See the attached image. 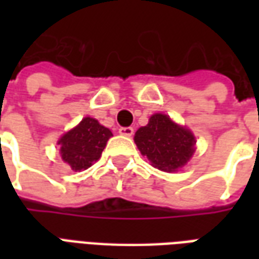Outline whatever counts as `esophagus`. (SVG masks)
I'll list each match as a JSON object with an SVG mask.
<instances>
[{"instance_id":"34e87169","label":"esophagus","mask_w":259,"mask_h":259,"mask_svg":"<svg viewBox=\"0 0 259 259\" xmlns=\"http://www.w3.org/2000/svg\"><path fill=\"white\" fill-rule=\"evenodd\" d=\"M119 133L122 136H126V137H130V136H133V133H135V129L133 127H120Z\"/></svg>"}]
</instances>
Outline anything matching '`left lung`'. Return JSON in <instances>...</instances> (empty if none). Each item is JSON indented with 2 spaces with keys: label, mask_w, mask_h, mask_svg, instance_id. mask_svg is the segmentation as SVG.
<instances>
[{
  "label": "left lung",
  "mask_w": 259,
  "mask_h": 259,
  "mask_svg": "<svg viewBox=\"0 0 259 259\" xmlns=\"http://www.w3.org/2000/svg\"><path fill=\"white\" fill-rule=\"evenodd\" d=\"M135 143L152 166L163 172H178L195 151L194 135L163 113H154L136 132Z\"/></svg>",
  "instance_id": "obj_1"
}]
</instances>
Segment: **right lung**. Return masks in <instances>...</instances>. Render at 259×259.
I'll return each instance as SVG.
<instances>
[{
	"instance_id": "obj_1",
	"label": "right lung",
	"mask_w": 259,
	"mask_h": 259,
	"mask_svg": "<svg viewBox=\"0 0 259 259\" xmlns=\"http://www.w3.org/2000/svg\"><path fill=\"white\" fill-rule=\"evenodd\" d=\"M112 132L94 118H83L76 127L59 139V152L73 170H84L100 159Z\"/></svg>"
}]
</instances>
